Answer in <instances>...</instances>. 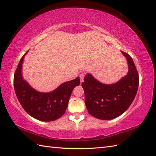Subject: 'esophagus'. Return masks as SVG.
Instances as JSON below:
<instances>
[{
  "label": "esophagus",
  "instance_id": "obj_1",
  "mask_svg": "<svg viewBox=\"0 0 156 156\" xmlns=\"http://www.w3.org/2000/svg\"><path fill=\"white\" fill-rule=\"evenodd\" d=\"M79 77H80V82L82 83V82H84V78L85 77V74H84V73H81V74L79 75Z\"/></svg>",
  "mask_w": 156,
  "mask_h": 156
}]
</instances>
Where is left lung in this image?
<instances>
[{"instance_id": "left-lung-1", "label": "left lung", "mask_w": 156, "mask_h": 156, "mask_svg": "<svg viewBox=\"0 0 156 156\" xmlns=\"http://www.w3.org/2000/svg\"><path fill=\"white\" fill-rule=\"evenodd\" d=\"M121 52L128 63L127 76L117 83L105 84L87 74L82 83L86 107L89 113L95 118L111 120L119 117L127 110L136 96L139 86L137 70L131 56Z\"/></svg>"}]
</instances>
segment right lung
I'll return each instance as SVG.
<instances>
[{
    "label": "right lung",
    "mask_w": 156,
    "mask_h": 156,
    "mask_svg": "<svg viewBox=\"0 0 156 156\" xmlns=\"http://www.w3.org/2000/svg\"><path fill=\"white\" fill-rule=\"evenodd\" d=\"M26 54L20 59L14 75L16 97L22 107L31 117L42 121H55L65 113L73 89L80 85V78L64 82L50 92L35 90L22 77V64Z\"/></svg>",
    "instance_id": "obj_1"
}]
</instances>
